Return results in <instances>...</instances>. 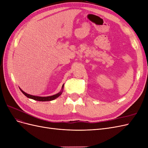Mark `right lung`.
<instances>
[{"label":"right lung","mask_w":148,"mask_h":148,"mask_svg":"<svg viewBox=\"0 0 148 148\" xmlns=\"http://www.w3.org/2000/svg\"><path fill=\"white\" fill-rule=\"evenodd\" d=\"M64 86V84L62 85V90L59 92H58L57 94H56V95H54L50 96H46V97L31 95H29V94H27L26 92H25V91H23L20 88H19L21 90V91L23 92V95L25 96H26L27 97L29 98V99H34V100H36V101H52V100H54V99H57L58 97H59L62 95V92H63Z\"/></svg>","instance_id":"1"}]
</instances>
